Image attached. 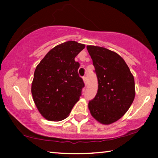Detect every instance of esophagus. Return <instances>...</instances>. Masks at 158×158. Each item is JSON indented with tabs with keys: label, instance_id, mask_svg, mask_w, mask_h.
<instances>
[{
	"label": "esophagus",
	"instance_id": "1",
	"mask_svg": "<svg viewBox=\"0 0 158 158\" xmlns=\"http://www.w3.org/2000/svg\"><path fill=\"white\" fill-rule=\"evenodd\" d=\"M83 79H84V81L85 83V85H86V84H87V77H83Z\"/></svg>",
	"mask_w": 158,
	"mask_h": 158
}]
</instances>
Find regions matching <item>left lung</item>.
<instances>
[{
    "label": "left lung",
    "mask_w": 158,
    "mask_h": 158,
    "mask_svg": "<svg viewBox=\"0 0 158 158\" xmlns=\"http://www.w3.org/2000/svg\"><path fill=\"white\" fill-rule=\"evenodd\" d=\"M98 78V93L89 102L93 117L101 123H113L130 107L135 96V79L125 60L106 48L87 46Z\"/></svg>",
    "instance_id": "1"
}]
</instances>
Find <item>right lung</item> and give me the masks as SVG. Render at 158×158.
I'll return each mask as SVG.
<instances>
[{"label":"right lung","mask_w":158,"mask_h":158,"mask_svg":"<svg viewBox=\"0 0 158 158\" xmlns=\"http://www.w3.org/2000/svg\"><path fill=\"white\" fill-rule=\"evenodd\" d=\"M84 48L75 41L65 42L50 50L36 67L32 95L40 113L49 121L68 117L81 95L85 84L74 58Z\"/></svg>","instance_id":"obj_1"}]
</instances>
